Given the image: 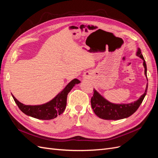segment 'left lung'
<instances>
[{"instance_id": "obj_1", "label": "left lung", "mask_w": 158, "mask_h": 158, "mask_svg": "<svg viewBox=\"0 0 158 158\" xmlns=\"http://www.w3.org/2000/svg\"><path fill=\"white\" fill-rule=\"evenodd\" d=\"M136 55L143 60V65L144 67V74L147 78V67L146 61L144 59L141 50L138 48ZM148 80V78H147ZM148 90V84L144 93L136 101L130 103L115 104L109 102L100 95L96 90L94 89V93L91 99V105L95 114L99 118L105 120H119L125 118L135 113L141 105L143 99L146 96Z\"/></svg>"}]
</instances>
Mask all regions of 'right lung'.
I'll use <instances>...</instances> for the list:
<instances>
[{
	"label": "right lung",
	"mask_w": 158,
	"mask_h": 158,
	"mask_svg": "<svg viewBox=\"0 0 158 158\" xmlns=\"http://www.w3.org/2000/svg\"><path fill=\"white\" fill-rule=\"evenodd\" d=\"M80 81L74 79L70 82L61 92L50 102L39 106H27L17 100L12 94L14 102L21 111L27 115L41 120H50L63 113L66 106L68 94L76 84Z\"/></svg>",
	"instance_id": "add662e5"
}]
</instances>
